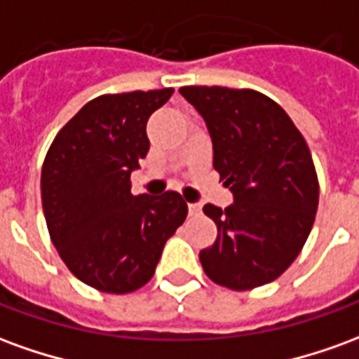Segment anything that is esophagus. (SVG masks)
I'll return each instance as SVG.
<instances>
[{"mask_svg":"<svg viewBox=\"0 0 359 359\" xmlns=\"http://www.w3.org/2000/svg\"><path fill=\"white\" fill-rule=\"evenodd\" d=\"M200 211H202V205H200V203H188V213H190V215H200Z\"/></svg>","mask_w":359,"mask_h":359,"instance_id":"esophagus-1","label":"esophagus"}]
</instances>
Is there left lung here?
Returning <instances> with one entry per match:
<instances>
[{
  "instance_id": "8db88e82",
  "label": "left lung",
  "mask_w": 359,
  "mask_h": 359,
  "mask_svg": "<svg viewBox=\"0 0 359 359\" xmlns=\"http://www.w3.org/2000/svg\"><path fill=\"white\" fill-rule=\"evenodd\" d=\"M202 115L213 167L234 203H213L217 241L200 252L205 275L231 290H252L285 273L308 241L319 203L309 148L286 111L262 92L225 86H182Z\"/></svg>"
}]
</instances>
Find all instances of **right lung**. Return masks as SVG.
Segmentation results:
<instances>
[{
    "label": "right lung",
    "instance_id": "1",
    "mask_svg": "<svg viewBox=\"0 0 359 359\" xmlns=\"http://www.w3.org/2000/svg\"><path fill=\"white\" fill-rule=\"evenodd\" d=\"M172 88L94 97L51 142L42 167L50 238L74 277L100 292H134L156 273L188 215L179 192L133 196L130 172L149 149V115Z\"/></svg>",
    "mask_w": 359,
    "mask_h": 359
}]
</instances>
